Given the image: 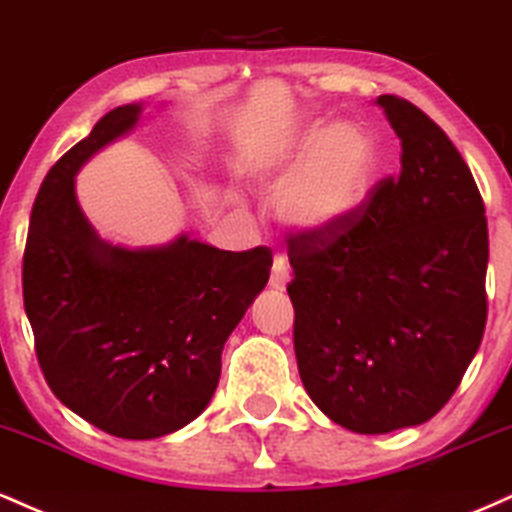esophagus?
<instances>
[{
    "label": "esophagus",
    "mask_w": 512,
    "mask_h": 512,
    "mask_svg": "<svg viewBox=\"0 0 512 512\" xmlns=\"http://www.w3.org/2000/svg\"><path fill=\"white\" fill-rule=\"evenodd\" d=\"M287 282H290V263L285 256H275L273 270H270V287L273 290H285Z\"/></svg>",
    "instance_id": "1"
}]
</instances>
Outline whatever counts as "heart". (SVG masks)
Wrapping results in <instances>:
<instances>
[{
	"label": "heart",
	"instance_id": "obj_1",
	"mask_svg": "<svg viewBox=\"0 0 512 512\" xmlns=\"http://www.w3.org/2000/svg\"><path fill=\"white\" fill-rule=\"evenodd\" d=\"M378 174V146L369 129L338 122L311 124L290 146L258 167V179L282 191V210L302 230H333L352 218Z\"/></svg>",
	"mask_w": 512,
	"mask_h": 512
}]
</instances>
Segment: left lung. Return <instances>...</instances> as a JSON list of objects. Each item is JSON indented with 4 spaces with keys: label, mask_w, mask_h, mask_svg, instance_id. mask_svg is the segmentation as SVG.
I'll list each match as a JSON object with an SVG mask.
<instances>
[{
    "label": "left lung",
    "mask_w": 512,
    "mask_h": 512,
    "mask_svg": "<svg viewBox=\"0 0 512 512\" xmlns=\"http://www.w3.org/2000/svg\"><path fill=\"white\" fill-rule=\"evenodd\" d=\"M376 102L400 138V174L333 230L287 234L299 376L318 410L357 434L441 412L489 311V230L470 167L412 102Z\"/></svg>",
    "instance_id": "1"
}]
</instances>
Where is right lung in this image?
Returning a JSON list of instances; mask_svg holds the SVG:
<instances>
[{"label":"right lung","mask_w":512,"mask_h":512,"mask_svg":"<svg viewBox=\"0 0 512 512\" xmlns=\"http://www.w3.org/2000/svg\"><path fill=\"white\" fill-rule=\"evenodd\" d=\"M138 114L141 105L107 112L47 172L23 251V306L52 393L105 434L143 441L206 410L222 347L266 287L273 254L186 237L160 249L102 242L74 174Z\"/></svg>","instance_id":"add662e5"}]
</instances>
